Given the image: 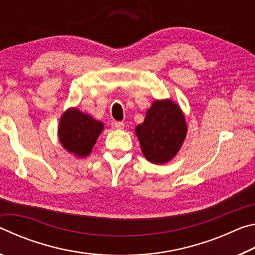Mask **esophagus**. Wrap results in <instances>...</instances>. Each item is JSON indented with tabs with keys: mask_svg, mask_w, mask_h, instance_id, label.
<instances>
[{
	"mask_svg": "<svg viewBox=\"0 0 255 255\" xmlns=\"http://www.w3.org/2000/svg\"><path fill=\"white\" fill-rule=\"evenodd\" d=\"M112 127L115 129H124L125 124L122 122H112Z\"/></svg>",
	"mask_w": 255,
	"mask_h": 255,
	"instance_id": "34e87169",
	"label": "esophagus"
}]
</instances>
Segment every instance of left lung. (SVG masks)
Segmentation results:
<instances>
[{
    "label": "left lung",
    "mask_w": 255,
    "mask_h": 255,
    "mask_svg": "<svg viewBox=\"0 0 255 255\" xmlns=\"http://www.w3.org/2000/svg\"><path fill=\"white\" fill-rule=\"evenodd\" d=\"M187 131L182 110L170 99L154 101L144 123L135 129L141 152L154 164L170 162L180 150Z\"/></svg>",
    "instance_id": "left-lung-1"
}]
</instances>
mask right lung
I'll use <instances>...</instances> for the list:
<instances>
[{"instance_id":"obj_1","label":"right lung","mask_w":255,"mask_h":255,"mask_svg":"<svg viewBox=\"0 0 255 255\" xmlns=\"http://www.w3.org/2000/svg\"><path fill=\"white\" fill-rule=\"evenodd\" d=\"M103 130V124L76 108H70L59 119V141L67 152L77 157L89 156L99 135Z\"/></svg>"}]
</instances>
